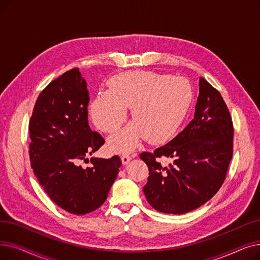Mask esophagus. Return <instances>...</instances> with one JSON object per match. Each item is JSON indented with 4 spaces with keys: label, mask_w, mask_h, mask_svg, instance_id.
Instances as JSON below:
<instances>
[{
    "label": "esophagus",
    "mask_w": 260,
    "mask_h": 260,
    "mask_svg": "<svg viewBox=\"0 0 260 260\" xmlns=\"http://www.w3.org/2000/svg\"><path fill=\"white\" fill-rule=\"evenodd\" d=\"M131 157L128 156V155H123L122 157H121V162H122V165L123 166H125V165H127V163L131 161Z\"/></svg>",
    "instance_id": "1"
}]
</instances>
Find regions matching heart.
<instances>
[{
    "instance_id": "b5f03b06",
    "label": "heart",
    "mask_w": 260,
    "mask_h": 260,
    "mask_svg": "<svg viewBox=\"0 0 260 260\" xmlns=\"http://www.w3.org/2000/svg\"><path fill=\"white\" fill-rule=\"evenodd\" d=\"M108 86L91 101L89 113L99 129L115 133L132 108L134 122L108 140L109 148L119 154L133 151L145 139L162 143L174 137L193 100L187 79L153 72L123 73L109 80Z\"/></svg>"
}]
</instances>
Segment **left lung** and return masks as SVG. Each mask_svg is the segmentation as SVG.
I'll use <instances>...</instances> for the list:
<instances>
[{
    "label": "left lung",
    "mask_w": 260,
    "mask_h": 260,
    "mask_svg": "<svg viewBox=\"0 0 260 260\" xmlns=\"http://www.w3.org/2000/svg\"><path fill=\"white\" fill-rule=\"evenodd\" d=\"M233 123L217 89L199 79L194 119L166 145L140 158L148 167L143 187L151 206L166 214H184L209 201L225 179L233 155ZM167 156L173 165L162 167L156 157Z\"/></svg>",
    "instance_id": "left-lung-1"
}]
</instances>
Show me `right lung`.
I'll list each match as a JSON object with an SVG mask.
<instances>
[{"instance_id":"right-lung-1","label":"right lung","mask_w":260,"mask_h":260,"mask_svg":"<svg viewBox=\"0 0 260 260\" xmlns=\"http://www.w3.org/2000/svg\"><path fill=\"white\" fill-rule=\"evenodd\" d=\"M86 81L78 68L53 80L40 93L29 122V158L40 185L68 213L84 215L100 208L117 178L120 158L91 157L104 144L88 125Z\"/></svg>"}]
</instances>
